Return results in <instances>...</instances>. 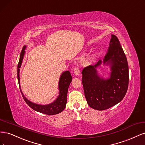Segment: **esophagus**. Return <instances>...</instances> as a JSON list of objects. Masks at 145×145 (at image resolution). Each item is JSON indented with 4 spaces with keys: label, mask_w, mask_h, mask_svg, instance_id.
Returning <instances> with one entry per match:
<instances>
[{
    "label": "esophagus",
    "mask_w": 145,
    "mask_h": 145,
    "mask_svg": "<svg viewBox=\"0 0 145 145\" xmlns=\"http://www.w3.org/2000/svg\"><path fill=\"white\" fill-rule=\"evenodd\" d=\"M74 75H75V76H78V74H80V69H79V68H76L75 69H74Z\"/></svg>",
    "instance_id": "esophagus-1"
}]
</instances>
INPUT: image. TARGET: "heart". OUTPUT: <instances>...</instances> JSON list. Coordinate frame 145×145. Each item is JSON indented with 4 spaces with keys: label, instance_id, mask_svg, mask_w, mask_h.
I'll return each instance as SVG.
<instances>
[{
    "label": "heart",
    "instance_id": "b5f03b06",
    "mask_svg": "<svg viewBox=\"0 0 145 145\" xmlns=\"http://www.w3.org/2000/svg\"><path fill=\"white\" fill-rule=\"evenodd\" d=\"M94 55H95V54H94Z\"/></svg>",
    "mask_w": 145,
    "mask_h": 145
}]
</instances>
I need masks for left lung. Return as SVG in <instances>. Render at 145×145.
<instances>
[{
    "mask_svg": "<svg viewBox=\"0 0 145 145\" xmlns=\"http://www.w3.org/2000/svg\"><path fill=\"white\" fill-rule=\"evenodd\" d=\"M102 63L110 67V76L107 79L100 76L97 71ZM82 74L85 96L91 108L102 111L121 102L128 88L129 69L125 52L115 35H111L103 61L83 68Z\"/></svg>",
    "mask_w": 145,
    "mask_h": 145,
    "instance_id": "obj_1",
    "label": "left lung"
}]
</instances>
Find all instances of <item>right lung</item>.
<instances>
[{
	"instance_id": "add662e5",
	"label": "right lung",
	"mask_w": 145,
	"mask_h": 145,
	"mask_svg": "<svg viewBox=\"0 0 145 145\" xmlns=\"http://www.w3.org/2000/svg\"><path fill=\"white\" fill-rule=\"evenodd\" d=\"M27 46H24L23 49L21 51L20 54V59L19 61L18 66H17V78H18L19 85L20 87V90L22 95V97L25 101V102L27 103L28 106L34 110L36 111L45 114L47 115H55L57 114H59L62 112L66 107L67 102V93L69 86L72 81V76L71 73L69 71H66L62 73L59 78V94L58 97L54 101L50 104L48 105H39L34 103L31 102L28 99L25 97V96L23 94L22 91L20 88V77H19V72L20 68L21 67L22 63L24 57V55L25 53V50Z\"/></svg>"
}]
</instances>
